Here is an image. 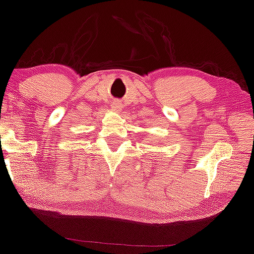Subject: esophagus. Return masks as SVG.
I'll list each match as a JSON object with an SVG mask.
<instances>
[{
    "mask_svg": "<svg viewBox=\"0 0 254 254\" xmlns=\"http://www.w3.org/2000/svg\"><path fill=\"white\" fill-rule=\"evenodd\" d=\"M112 108L114 109V110H118V111H120V110H121V108H122V105L120 104V102H114L113 104H112Z\"/></svg>",
    "mask_w": 254,
    "mask_h": 254,
    "instance_id": "obj_1",
    "label": "esophagus"
}]
</instances>
